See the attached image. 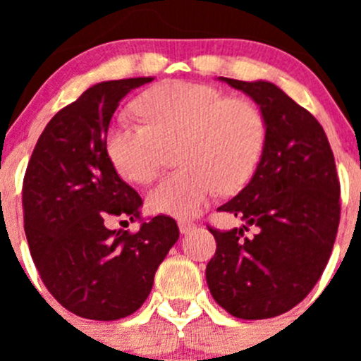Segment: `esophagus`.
<instances>
[{
    "mask_svg": "<svg viewBox=\"0 0 361 361\" xmlns=\"http://www.w3.org/2000/svg\"><path fill=\"white\" fill-rule=\"evenodd\" d=\"M178 227H180L181 234H188V232L195 227V224H192V221H188V220H180L178 221Z\"/></svg>",
    "mask_w": 361,
    "mask_h": 361,
    "instance_id": "1",
    "label": "esophagus"
}]
</instances>
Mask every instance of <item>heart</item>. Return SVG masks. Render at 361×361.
<instances>
[{"label":"heart","mask_w":361,"mask_h":361,"mask_svg":"<svg viewBox=\"0 0 361 361\" xmlns=\"http://www.w3.org/2000/svg\"><path fill=\"white\" fill-rule=\"evenodd\" d=\"M139 116H120L106 134V150L116 171L136 183L157 174L164 145L181 140V169L166 174L148 192L157 213L190 218L221 190H234L253 174L265 141L257 106L228 99L216 87L164 82L137 99Z\"/></svg>","instance_id":"1"}]
</instances>
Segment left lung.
<instances>
[{
    "instance_id": "obj_1",
    "label": "left lung",
    "mask_w": 361,
    "mask_h": 361,
    "mask_svg": "<svg viewBox=\"0 0 361 361\" xmlns=\"http://www.w3.org/2000/svg\"><path fill=\"white\" fill-rule=\"evenodd\" d=\"M220 80L260 106L265 141L250 183L218 207L245 225L207 227L216 253L206 281L228 314L274 318L304 300L329 264L341 220L336 159L318 120L274 83ZM248 226L253 238H244Z\"/></svg>"
}]
</instances>
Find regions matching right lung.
<instances>
[{
    "label": "right lung",
    "mask_w": 361,
    "mask_h": 361,
    "mask_svg": "<svg viewBox=\"0 0 361 361\" xmlns=\"http://www.w3.org/2000/svg\"><path fill=\"white\" fill-rule=\"evenodd\" d=\"M152 80H110L87 89L47 123L25 169L24 231L32 262L54 298L82 318L111 322L137 311L180 238L171 216L141 218L143 201L106 150L118 103ZM115 216L141 219L140 231H110L106 221Z\"/></svg>",
    "instance_id": "1"
}]
</instances>
